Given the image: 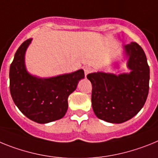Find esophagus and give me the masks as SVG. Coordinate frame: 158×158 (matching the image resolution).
Listing matches in <instances>:
<instances>
[{
    "label": "esophagus",
    "mask_w": 158,
    "mask_h": 158,
    "mask_svg": "<svg viewBox=\"0 0 158 158\" xmlns=\"http://www.w3.org/2000/svg\"><path fill=\"white\" fill-rule=\"evenodd\" d=\"M92 71V69L90 68V67H85L84 68V72H85V75H87V74L90 73Z\"/></svg>",
    "instance_id": "1"
}]
</instances>
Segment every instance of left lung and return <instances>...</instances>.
<instances>
[{
    "label": "left lung",
    "instance_id": "8db88e82",
    "mask_svg": "<svg viewBox=\"0 0 158 158\" xmlns=\"http://www.w3.org/2000/svg\"><path fill=\"white\" fill-rule=\"evenodd\" d=\"M129 74L95 72L87 78L92 84L91 102L99 119L111 123L130 120L143 107L149 83V67L142 47L136 42L126 45Z\"/></svg>",
    "mask_w": 158,
    "mask_h": 158
}]
</instances>
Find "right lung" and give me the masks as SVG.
Returning a JSON list of instances; mask_svg holds the SVG:
<instances>
[{
    "instance_id": "obj_1",
    "label": "right lung",
    "mask_w": 158,
    "mask_h": 158,
    "mask_svg": "<svg viewBox=\"0 0 158 158\" xmlns=\"http://www.w3.org/2000/svg\"><path fill=\"white\" fill-rule=\"evenodd\" d=\"M31 41L27 40L19 47L10 65L11 96L26 117L38 123H51L65 115L68 96L84 78V71L81 69L48 79L29 75L24 65V54Z\"/></svg>"
}]
</instances>
